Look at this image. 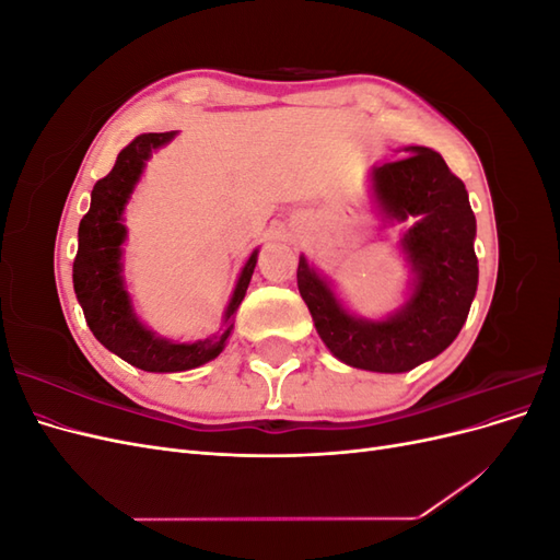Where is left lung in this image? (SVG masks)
<instances>
[{
	"mask_svg": "<svg viewBox=\"0 0 560 560\" xmlns=\"http://www.w3.org/2000/svg\"><path fill=\"white\" fill-rule=\"evenodd\" d=\"M401 161L374 167V191L387 217L416 219L401 247L416 273L406 306L383 322L352 317L329 284L299 259L301 299L338 360L381 374H401L444 352L460 334L477 294L474 219L460 177L432 149L413 147Z\"/></svg>",
	"mask_w": 560,
	"mask_h": 560,
	"instance_id": "8db88e82",
	"label": "left lung"
}]
</instances>
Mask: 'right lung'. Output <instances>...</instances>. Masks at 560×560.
Returning a JSON list of instances; mask_svg holds the SVG:
<instances>
[{
	"label": "right lung",
	"mask_w": 560,
	"mask_h": 560,
	"mask_svg": "<svg viewBox=\"0 0 560 560\" xmlns=\"http://www.w3.org/2000/svg\"><path fill=\"white\" fill-rule=\"evenodd\" d=\"M171 132H144L138 135L121 154L107 177L97 179L91 194V210L83 214L79 224V249L72 266L74 292L83 308L93 336L128 364L144 371H186L214 360L224 350L226 338L233 329L229 325L224 334H217L196 343H171L144 329L135 317L128 292L121 280V243L126 241V226L121 224L126 202L138 184L144 161L151 149L173 140ZM257 254L252 252L241 280L235 284L233 299L226 308V322L245 299L252 280Z\"/></svg>",
	"instance_id": "1"
}]
</instances>
